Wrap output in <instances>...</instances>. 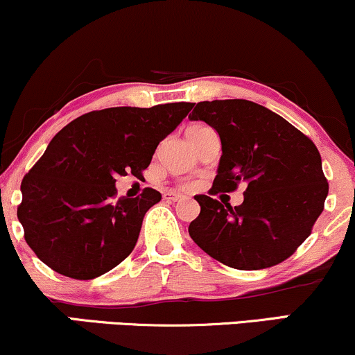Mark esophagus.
Returning <instances> with one entry per match:
<instances>
[{"mask_svg":"<svg viewBox=\"0 0 355 355\" xmlns=\"http://www.w3.org/2000/svg\"><path fill=\"white\" fill-rule=\"evenodd\" d=\"M164 198L166 202H180L183 200V195L175 193V191H164Z\"/></svg>","mask_w":355,"mask_h":355,"instance_id":"obj_1","label":"esophagus"}]
</instances>
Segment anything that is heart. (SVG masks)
<instances>
[{
	"label": "heart",
	"instance_id": "obj_1",
	"mask_svg": "<svg viewBox=\"0 0 355 355\" xmlns=\"http://www.w3.org/2000/svg\"><path fill=\"white\" fill-rule=\"evenodd\" d=\"M203 129H207V125H202V123H195V125H190L189 129H187V135H193V134H196V132H200Z\"/></svg>",
	"mask_w": 355,
	"mask_h": 355
}]
</instances>
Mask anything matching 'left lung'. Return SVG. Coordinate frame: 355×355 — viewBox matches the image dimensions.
<instances>
[{"instance_id":"obj_1","label":"left lung","mask_w":355,"mask_h":355,"mask_svg":"<svg viewBox=\"0 0 355 355\" xmlns=\"http://www.w3.org/2000/svg\"><path fill=\"white\" fill-rule=\"evenodd\" d=\"M190 121L218 132L221 159L208 195H196V245L216 261L251 271L283 263L300 248L324 210L329 191L321 153L286 119L245 99L205 101ZM243 182L245 200L233 209L211 198Z\"/></svg>"}]
</instances>
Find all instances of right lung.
<instances>
[{"label": "right lung", "mask_w": 355, "mask_h": 355, "mask_svg": "<svg viewBox=\"0 0 355 355\" xmlns=\"http://www.w3.org/2000/svg\"><path fill=\"white\" fill-rule=\"evenodd\" d=\"M191 107L172 102L92 110L54 135L24 175L18 207L24 240L42 263L87 281L132 253L145 213L162 195L147 187L135 198H117L115 177H140Z\"/></svg>", "instance_id": "add662e5"}]
</instances>
